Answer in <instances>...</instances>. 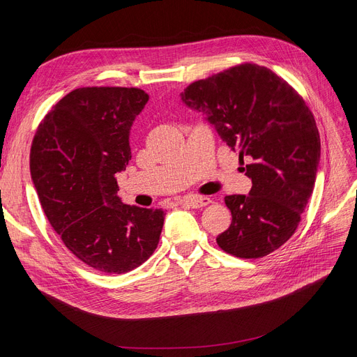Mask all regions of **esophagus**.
I'll return each instance as SVG.
<instances>
[{
	"label": "esophagus",
	"instance_id": "1",
	"mask_svg": "<svg viewBox=\"0 0 357 357\" xmlns=\"http://www.w3.org/2000/svg\"><path fill=\"white\" fill-rule=\"evenodd\" d=\"M211 202V198L208 197H186L181 201V204H186L191 208H201L208 205Z\"/></svg>",
	"mask_w": 357,
	"mask_h": 357
}]
</instances>
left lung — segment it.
<instances>
[{"mask_svg":"<svg viewBox=\"0 0 357 357\" xmlns=\"http://www.w3.org/2000/svg\"><path fill=\"white\" fill-rule=\"evenodd\" d=\"M182 102L202 112L222 142L252 159L249 195L224 198L230 227L217 245L241 259L264 257L295 233L312 194L320 135L301 96L275 72L243 63L186 86Z\"/></svg>","mask_w":357,"mask_h":357,"instance_id":"left-lung-1","label":"left lung"}]
</instances>
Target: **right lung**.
Segmentation results:
<instances>
[{"label": "right lung", "instance_id": "add662e5", "mask_svg": "<svg viewBox=\"0 0 357 357\" xmlns=\"http://www.w3.org/2000/svg\"><path fill=\"white\" fill-rule=\"evenodd\" d=\"M147 101L139 88L73 89L33 139L30 174L49 222L75 256L104 273L136 269L160 238L163 210L117 195L116 175L131 159L130 130Z\"/></svg>", "mask_w": 357, "mask_h": 357}]
</instances>
